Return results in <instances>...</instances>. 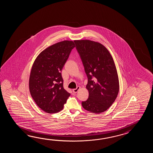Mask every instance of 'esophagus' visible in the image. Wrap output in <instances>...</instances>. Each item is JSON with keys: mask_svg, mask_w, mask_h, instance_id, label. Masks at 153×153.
<instances>
[{"mask_svg": "<svg viewBox=\"0 0 153 153\" xmlns=\"http://www.w3.org/2000/svg\"><path fill=\"white\" fill-rule=\"evenodd\" d=\"M80 86H78L77 88H74V89H73V93H77L78 92V91H79V90L80 89Z\"/></svg>", "mask_w": 153, "mask_h": 153, "instance_id": "esophagus-1", "label": "esophagus"}]
</instances>
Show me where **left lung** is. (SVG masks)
<instances>
[{"label": "left lung", "mask_w": 153, "mask_h": 153, "mask_svg": "<svg viewBox=\"0 0 153 153\" xmlns=\"http://www.w3.org/2000/svg\"><path fill=\"white\" fill-rule=\"evenodd\" d=\"M76 49L88 79L89 96L82 102L86 111L100 114L114 102L119 91V82L114 60L106 48L88 40H75Z\"/></svg>", "instance_id": "8db88e82"}]
</instances>
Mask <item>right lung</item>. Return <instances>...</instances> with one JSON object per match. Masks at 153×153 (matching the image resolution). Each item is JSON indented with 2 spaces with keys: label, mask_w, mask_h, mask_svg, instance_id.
<instances>
[{
  "label": "right lung",
  "mask_w": 153,
  "mask_h": 153,
  "mask_svg": "<svg viewBox=\"0 0 153 153\" xmlns=\"http://www.w3.org/2000/svg\"><path fill=\"white\" fill-rule=\"evenodd\" d=\"M75 46L72 41L57 42L42 51L33 65L29 91L36 104L46 113L61 111L71 95L63 88L61 71Z\"/></svg>",
  "instance_id": "obj_1"
}]
</instances>
